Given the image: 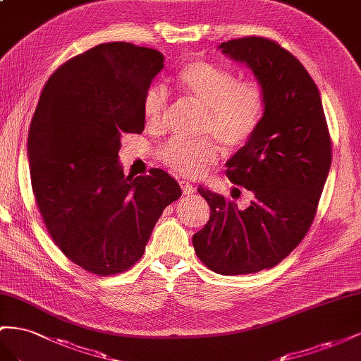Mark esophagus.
Returning a JSON list of instances; mask_svg holds the SVG:
<instances>
[{"instance_id": "1", "label": "esophagus", "mask_w": 361, "mask_h": 361, "mask_svg": "<svg viewBox=\"0 0 361 361\" xmlns=\"http://www.w3.org/2000/svg\"><path fill=\"white\" fill-rule=\"evenodd\" d=\"M180 186H181V190L184 195H192L195 192V188L188 181H180Z\"/></svg>"}]
</instances>
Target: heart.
<instances>
[{
  "label": "heart",
  "mask_w": 361,
  "mask_h": 361,
  "mask_svg": "<svg viewBox=\"0 0 361 361\" xmlns=\"http://www.w3.org/2000/svg\"><path fill=\"white\" fill-rule=\"evenodd\" d=\"M178 87L205 109L201 133L216 137L225 148L245 145L259 128L266 95L259 80L239 78L233 71L195 60L184 66L177 78ZM169 90L164 85H151L142 99V116L151 130L160 128L168 107ZM160 160L172 171L186 177H200L218 157L210 137L186 140L173 137L164 143Z\"/></svg>",
  "instance_id": "heart-1"
}]
</instances>
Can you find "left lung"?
I'll use <instances>...</instances> for the list:
<instances>
[{"label":"left lung","mask_w":361,"mask_h":361,"mask_svg":"<svg viewBox=\"0 0 361 361\" xmlns=\"http://www.w3.org/2000/svg\"><path fill=\"white\" fill-rule=\"evenodd\" d=\"M219 48L248 65L264 89L259 128L226 161L231 183L254 198L242 210L200 186L210 219L192 243L213 272L245 275L274 267L305 238L331 166V139L317 86L289 51L257 36Z\"/></svg>","instance_id":"obj_1"}]
</instances>
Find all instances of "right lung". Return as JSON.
Instances as JSON below:
<instances>
[{
  "instance_id": "add662e5",
  "label": "right lung",
  "mask_w": 361,
  "mask_h": 361,
  "mask_svg": "<svg viewBox=\"0 0 361 361\" xmlns=\"http://www.w3.org/2000/svg\"><path fill=\"white\" fill-rule=\"evenodd\" d=\"M157 49L101 44L56 69L28 130L35 200L71 262L107 276L142 259L164 207L181 197L168 172L126 177L121 137L145 128L142 99L161 71Z\"/></svg>"
}]
</instances>
